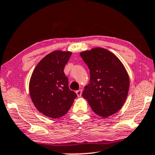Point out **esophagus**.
I'll list each match as a JSON object with an SVG mask.
<instances>
[{"label": "esophagus", "mask_w": 155, "mask_h": 155, "mask_svg": "<svg viewBox=\"0 0 155 155\" xmlns=\"http://www.w3.org/2000/svg\"><path fill=\"white\" fill-rule=\"evenodd\" d=\"M82 90H78V91H76V94H77V95H78V97H81V95H82Z\"/></svg>", "instance_id": "34e87169"}]
</instances>
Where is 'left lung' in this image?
I'll use <instances>...</instances> for the list:
<instances>
[{
  "mask_svg": "<svg viewBox=\"0 0 155 155\" xmlns=\"http://www.w3.org/2000/svg\"><path fill=\"white\" fill-rule=\"evenodd\" d=\"M90 71V84L82 97L92 111L107 118L121 109L128 96L129 76L119 58L106 48H93L80 53Z\"/></svg>",
  "mask_w": 155,
  "mask_h": 155,
  "instance_id": "left-lung-1",
  "label": "left lung"
}]
</instances>
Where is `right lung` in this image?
<instances>
[{"label": "right lung", "instance_id": "1", "mask_svg": "<svg viewBox=\"0 0 155 155\" xmlns=\"http://www.w3.org/2000/svg\"><path fill=\"white\" fill-rule=\"evenodd\" d=\"M72 54L56 50L44 56L31 74L29 91L31 101L39 112L52 118L64 116L77 94L68 87L63 70Z\"/></svg>", "mask_w": 155, "mask_h": 155}]
</instances>
